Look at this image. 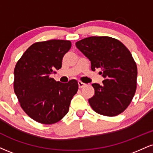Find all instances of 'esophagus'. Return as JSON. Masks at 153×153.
<instances>
[{
	"label": "esophagus",
	"instance_id": "1",
	"mask_svg": "<svg viewBox=\"0 0 153 153\" xmlns=\"http://www.w3.org/2000/svg\"><path fill=\"white\" fill-rule=\"evenodd\" d=\"M85 83H84V82H82L81 81H78V86H79V88H82L85 86Z\"/></svg>",
	"mask_w": 153,
	"mask_h": 153
}]
</instances>
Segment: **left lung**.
<instances>
[{
  "instance_id": "1",
  "label": "left lung",
  "mask_w": 153,
  "mask_h": 153,
  "mask_svg": "<svg viewBox=\"0 0 153 153\" xmlns=\"http://www.w3.org/2000/svg\"><path fill=\"white\" fill-rule=\"evenodd\" d=\"M75 45L91 62V70L101 69L103 85L92 84L95 95L88 100L97 113L116 116L129 106L137 88V68L130 51L118 40L92 36Z\"/></svg>"
}]
</instances>
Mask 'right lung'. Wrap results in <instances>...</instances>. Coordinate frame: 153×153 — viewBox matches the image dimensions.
Wrapping results in <instances>:
<instances>
[{
  "label": "right lung",
  "instance_id": "obj_1",
  "mask_svg": "<svg viewBox=\"0 0 153 153\" xmlns=\"http://www.w3.org/2000/svg\"><path fill=\"white\" fill-rule=\"evenodd\" d=\"M71 48L70 40H50L31 45L14 69V92L22 109L36 122L58 123L68 113L78 90L76 80L57 82L51 75L62 67V60Z\"/></svg>",
  "mask_w": 153,
  "mask_h": 153
}]
</instances>
